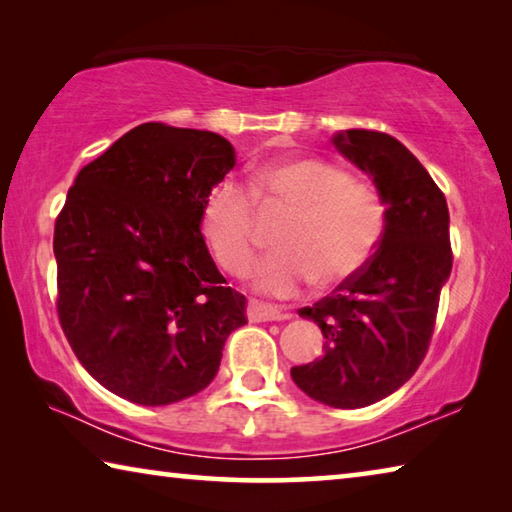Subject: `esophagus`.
<instances>
[{"label":"esophagus","instance_id":"esophagus-1","mask_svg":"<svg viewBox=\"0 0 512 512\" xmlns=\"http://www.w3.org/2000/svg\"><path fill=\"white\" fill-rule=\"evenodd\" d=\"M249 315L258 321H283L290 317V312L281 306H267V303L251 301L249 303Z\"/></svg>","mask_w":512,"mask_h":512}]
</instances>
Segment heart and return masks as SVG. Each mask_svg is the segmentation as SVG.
<instances>
[{"instance_id":"heart-1","label":"heart","mask_w":512,"mask_h":512,"mask_svg":"<svg viewBox=\"0 0 512 512\" xmlns=\"http://www.w3.org/2000/svg\"><path fill=\"white\" fill-rule=\"evenodd\" d=\"M251 194L233 177L213 182L202 200V231L224 272L242 276L254 261L258 238L254 200L281 206L290 218L276 233V251L254 270L258 288L290 297L315 281L330 290L366 270L384 233V204L373 186L330 161L285 157L261 166Z\"/></svg>"}]
</instances>
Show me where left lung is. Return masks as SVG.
<instances>
[{"label":"left lung","mask_w":512,"mask_h":512,"mask_svg":"<svg viewBox=\"0 0 512 512\" xmlns=\"http://www.w3.org/2000/svg\"><path fill=\"white\" fill-rule=\"evenodd\" d=\"M333 143L378 186L384 233L362 274L299 310L326 344L324 357L294 366L292 380L328 407L360 409L391 396L425 360L452 272L450 211L423 164L391 134L346 130Z\"/></svg>","instance_id":"obj_1"}]
</instances>
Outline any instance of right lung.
Listing matches in <instances>:
<instances>
[{"label": "right lung", "instance_id": "obj_1", "mask_svg": "<svg viewBox=\"0 0 512 512\" xmlns=\"http://www.w3.org/2000/svg\"><path fill=\"white\" fill-rule=\"evenodd\" d=\"M236 164L209 130L143 123L89 161L53 229L58 319L96 382L137 405L195 396L245 326L206 249L202 200Z\"/></svg>", "mask_w": 512, "mask_h": 512}]
</instances>
